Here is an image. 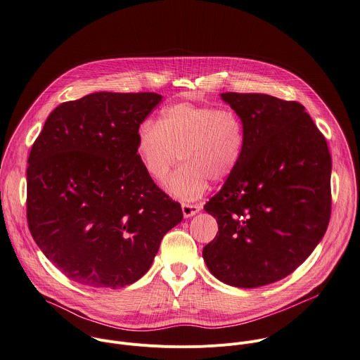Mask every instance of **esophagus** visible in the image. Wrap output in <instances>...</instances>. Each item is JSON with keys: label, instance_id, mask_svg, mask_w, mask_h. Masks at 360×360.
Instances as JSON below:
<instances>
[{"label": "esophagus", "instance_id": "obj_1", "mask_svg": "<svg viewBox=\"0 0 360 360\" xmlns=\"http://www.w3.org/2000/svg\"><path fill=\"white\" fill-rule=\"evenodd\" d=\"M200 210H201V207L198 204H187V202L181 204V211H183L184 218H190V217L195 215Z\"/></svg>", "mask_w": 360, "mask_h": 360}]
</instances>
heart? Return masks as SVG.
Segmentation results:
<instances>
[{"instance_id":"obj_1","label":"heart","mask_w":360,"mask_h":360,"mask_svg":"<svg viewBox=\"0 0 360 360\" xmlns=\"http://www.w3.org/2000/svg\"><path fill=\"white\" fill-rule=\"evenodd\" d=\"M246 143L245 124L229 108L177 103L163 110L159 122L146 120L136 132L138 159L158 183L184 162L166 184L170 195L194 200L210 183H224L239 167Z\"/></svg>"}]
</instances>
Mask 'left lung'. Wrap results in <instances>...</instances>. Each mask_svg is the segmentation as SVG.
<instances>
[{
  "label": "left lung",
  "instance_id": "8db88e82",
  "mask_svg": "<svg viewBox=\"0 0 360 360\" xmlns=\"http://www.w3.org/2000/svg\"><path fill=\"white\" fill-rule=\"evenodd\" d=\"M245 124L238 170L205 205L218 224L202 249L222 283L253 288L292 273L330 217V155L305 108L267 94L222 93Z\"/></svg>",
  "mask_w": 360,
  "mask_h": 360
}]
</instances>
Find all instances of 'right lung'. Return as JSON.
Returning <instances> with one entry per match:
<instances>
[{
	"label": "right lung",
	"instance_id": "add662e5",
	"mask_svg": "<svg viewBox=\"0 0 360 360\" xmlns=\"http://www.w3.org/2000/svg\"><path fill=\"white\" fill-rule=\"evenodd\" d=\"M156 93L89 94L56 107L28 159L27 217L44 255L70 280L118 288L152 266L183 219L136 153Z\"/></svg>",
	"mask_w": 360,
	"mask_h": 360
}]
</instances>
